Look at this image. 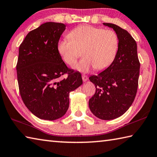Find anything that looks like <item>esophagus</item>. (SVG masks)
<instances>
[{
	"instance_id": "34e87169",
	"label": "esophagus",
	"mask_w": 157,
	"mask_h": 157,
	"mask_svg": "<svg viewBox=\"0 0 157 157\" xmlns=\"http://www.w3.org/2000/svg\"><path fill=\"white\" fill-rule=\"evenodd\" d=\"M82 80H83L84 82H86L88 80V76L86 75H82Z\"/></svg>"
}]
</instances>
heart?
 <instances>
[{
  "instance_id": "obj_1",
  "label": "heart",
  "mask_w": 157,
  "mask_h": 157,
  "mask_svg": "<svg viewBox=\"0 0 157 157\" xmlns=\"http://www.w3.org/2000/svg\"><path fill=\"white\" fill-rule=\"evenodd\" d=\"M68 38L59 40L57 50L62 60L69 66L75 64L82 51L84 58L74 67L82 73H87L93 68L97 71L107 69L119 49V37L110 29L83 25L71 30Z\"/></svg>"
}]
</instances>
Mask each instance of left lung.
I'll use <instances>...</instances> for the list:
<instances>
[{
  "mask_svg": "<svg viewBox=\"0 0 157 157\" xmlns=\"http://www.w3.org/2000/svg\"><path fill=\"white\" fill-rule=\"evenodd\" d=\"M103 24L113 28L117 34L119 49L113 63L106 69L89 78L96 90L88 106L97 117L110 120L126 113L135 100L140 62L136 41L130 34L116 25Z\"/></svg>",
  "mask_w": 157,
  "mask_h": 157,
  "instance_id": "left-lung-1",
  "label": "left lung"
}]
</instances>
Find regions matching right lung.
I'll return each instance as SVG.
<instances>
[{"mask_svg": "<svg viewBox=\"0 0 157 157\" xmlns=\"http://www.w3.org/2000/svg\"><path fill=\"white\" fill-rule=\"evenodd\" d=\"M66 25L48 22L31 31L20 45L16 64L20 94L37 117L55 120L69 108V93L82 84L81 73L69 69L57 50ZM67 74V78L61 76Z\"/></svg>", "mask_w": 157, "mask_h": 157, "instance_id": "add662e5", "label": "right lung"}]
</instances>
